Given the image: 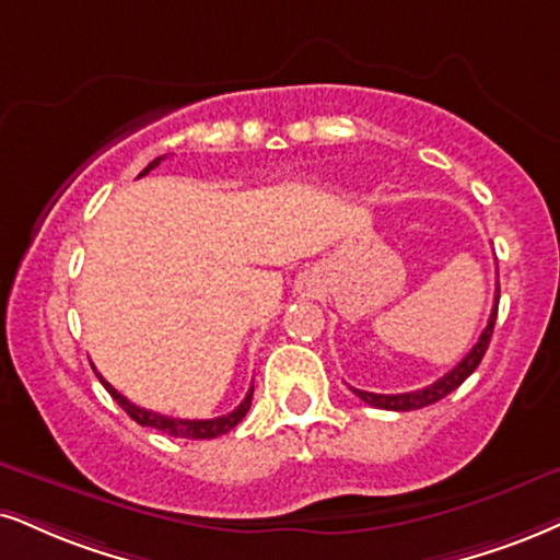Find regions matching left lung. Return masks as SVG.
<instances>
[{
	"label": "left lung",
	"mask_w": 560,
	"mask_h": 560,
	"mask_svg": "<svg viewBox=\"0 0 560 560\" xmlns=\"http://www.w3.org/2000/svg\"><path fill=\"white\" fill-rule=\"evenodd\" d=\"M495 316H499V285H495V303H493V312H491V319H488L486 329H482L480 340L472 345V350L467 353L462 361L454 365L448 374H444L439 378V382L423 386V389H416V392H405V395H374V392H363V389H353L358 397L363 399V402H369L371 407H378V410H397V412H405V410H420V407H428L433 402H439V399H444L448 392H454L457 386L465 382L467 376L472 374L475 369H478L482 355H486L488 350V342H491V335H493V324H495Z\"/></svg>",
	"instance_id": "left-lung-1"
}]
</instances>
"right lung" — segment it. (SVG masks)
<instances>
[{
	"mask_svg": "<svg viewBox=\"0 0 560 560\" xmlns=\"http://www.w3.org/2000/svg\"><path fill=\"white\" fill-rule=\"evenodd\" d=\"M161 161H165V155L155 158V161H150L148 168H144L140 176L150 174V171L158 168V165H161ZM98 378H101V384L108 389V395H112L116 402L124 407V412H127L129 418L137 420V423H140V425H148V428H155V431L168 433V436H174V439H218V436H223V433L231 431V428H236L241 420H244V416L248 412V407H252V395H254V386H252V389H248V395L244 397V402H241L236 410L228 412V416L210 418V420H184V418L161 416V412H153V410H144V407H137L135 402H129L127 397L119 395V392H116L114 386L108 384L101 374H98Z\"/></svg>",
	"mask_w": 560,
	"mask_h": 560,
	"instance_id": "right-lung-1",
	"label": "right lung"
}]
</instances>
